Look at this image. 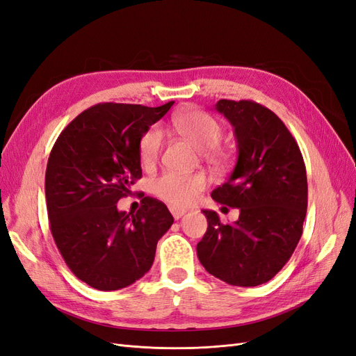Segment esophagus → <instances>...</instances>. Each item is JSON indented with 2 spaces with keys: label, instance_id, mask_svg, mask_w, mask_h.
<instances>
[{
  "label": "esophagus",
  "instance_id": "34e87169",
  "mask_svg": "<svg viewBox=\"0 0 356 356\" xmlns=\"http://www.w3.org/2000/svg\"><path fill=\"white\" fill-rule=\"evenodd\" d=\"M169 211H170V213L174 215V218L175 220H179L182 215H184L187 211L186 209H182V208H177V207H169Z\"/></svg>",
  "mask_w": 356,
  "mask_h": 356
}]
</instances>
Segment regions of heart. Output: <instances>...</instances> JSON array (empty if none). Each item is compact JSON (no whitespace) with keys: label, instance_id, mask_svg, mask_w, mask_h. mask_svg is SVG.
I'll use <instances>...</instances> for the list:
<instances>
[{"label":"heart","instance_id":"b5f03b06","mask_svg":"<svg viewBox=\"0 0 356 356\" xmlns=\"http://www.w3.org/2000/svg\"><path fill=\"white\" fill-rule=\"evenodd\" d=\"M172 126L179 136L202 152H213L222 138V126L217 118L199 110L179 111L172 117ZM163 134L159 127L147 131L139 141V159L144 166H153L161 149ZM207 186V177L197 174H177L166 172L152 182V191L159 199L172 207H187L196 200L199 193Z\"/></svg>","mask_w":356,"mask_h":356}]
</instances>
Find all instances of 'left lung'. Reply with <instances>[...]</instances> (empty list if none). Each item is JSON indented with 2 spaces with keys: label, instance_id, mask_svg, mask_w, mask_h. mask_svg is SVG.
Masks as SVG:
<instances>
[{
  "label": "left lung",
  "instance_id": "8db88e82",
  "mask_svg": "<svg viewBox=\"0 0 356 356\" xmlns=\"http://www.w3.org/2000/svg\"><path fill=\"white\" fill-rule=\"evenodd\" d=\"M215 110L234 127L238 161L212 199L239 209L222 224L204 209L208 230L197 243L207 272L234 286L266 284L293 255L303 233L307 177L294 136L273 111L254 101L221 99Z\"/></svg>",
  "mask_w": 356,
  "mask_h": 356
}]
</instances>
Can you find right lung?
<instances>
[{
	"label": "right lung",
	"mask_w": 356,
	"mask_h": 356,
	"mask_svg": "<svg viewBox=\"0 0 356 356\" xmlns=\"http://www.w3.org/2000/svg\"><path fill=\"white\" fill-rule=\"evenodd\" d=\"M172 105H93L51 148L46 169L51 236L70 270L92 288L114 291L141 279L174 222L166 204L153 197H144L136 213L115 204L143 177V135Z\"/></svg>",
	"instance_id": "1"
}]
</instances>
